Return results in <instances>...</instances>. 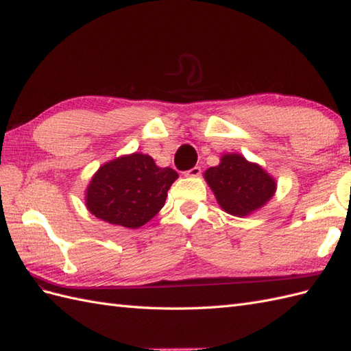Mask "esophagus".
Listing matches in <instances>:
<instances>
[{
  "label": "esophagus",
  "instance_id": "obj_1",
  "mask_svg": "<svg viewBox=\"0 0 351 351\" xmlns=\"http://www.w3.org/2000/svg\"><path fill=\"white\" fill-rule=\"evenodd\" d=\"M200 173H202V169H200L199 166H195L193 169H190V170H187L185 171V176H191V178H196V176H199Z\"/></svg>",
  "mask_w": 351,
  "mask_h": 351
}]
</instances>
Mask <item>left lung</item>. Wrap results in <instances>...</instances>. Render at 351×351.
Returning a JSON list of instances; mask_svg holds the SVG:
<instances>
[{
    "instance_id": "obj_1",
    "label": "left lung",
    "mask_w": 351,
    "mask_h": 351,
    "mask_svg": "<svg viewBox=\"0 0 351 351\" xmlns=\"http://www.w3.org/2000/svg\"><path fill=\"white\" fill-rule=\"evenodd\" d=\"M223 211L245 217L261 210L276 193L274 178L241 154L221 155L220 164L204 173Z\"/></svg>"
}]
</instances>
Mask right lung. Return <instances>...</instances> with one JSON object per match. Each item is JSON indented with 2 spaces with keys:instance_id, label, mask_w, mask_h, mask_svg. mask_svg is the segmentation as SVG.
<instances>
[{
  "instance_id": "1",
  "label": "right lung",
  "mask_w": 351,
  "mask_h": 351,
  "mask_svg": "<svg viewBox=\"0 0 351 351\" xmlns=\"http://www.w3.org/2000/svg\"><path fill=\"white\" fill-rule=\"evenodd\" d=\"M176 180L173 169L158 167L152 156L122 155L102 164L93 175L86 190V206L111 225L137 229L158 214Z\"/></svg>"
}]
</instances>
